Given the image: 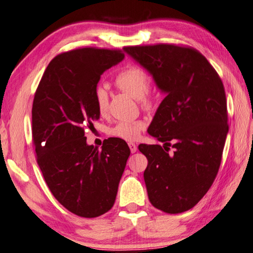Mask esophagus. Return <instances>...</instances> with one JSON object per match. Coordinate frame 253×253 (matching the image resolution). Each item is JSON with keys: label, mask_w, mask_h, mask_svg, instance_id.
Segmentation results:
<instances>
[{"label": "esophagus", "mask_w": 253, "mask_h": 253, "mask_svg": "<svg viewBox=\"0 0 253 253\" xmlns=\"http://www.w3.org/2000/svg\"><path fill=\"white\" fill-rule=\"evenodd\" d=\"M128 146H129V149H130V151H131L132 154L136 153V151H137V145L136 144H134V142H129V144H128Z\"/></svg>", "instance_id": "34e87169"}]
</instances>
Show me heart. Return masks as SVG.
Instances as JSON below:
<instances>
[{
    "label": "heart",
    "mask_w": 253,
    "mask_h": 253,
    "mask_svg": "<svg viewBox=\"0 0 253 253\" xmlns=\"http://www.w3.org/2000/svg\"><path fill=\"white\" fill-rule=\"evenodd\" d=\"M114 84L132 97L139 99L141 107L144 109L154 108L156 98L153 91L149 89L150 77L144 68L138 66H126L115 76ZM95 103L98 113L104 116L108 113L109 96L104 87H97L95 90ZM145 129V123L142 121H121L109 128L108 134L124 140L132 141L138 138L140 132Z\"/></svg>",
    "instance_id": "1"
}]
</instances>
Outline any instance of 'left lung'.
Masks as SVG:
<instances>
[{"mask_svg":"<svg viewBox=\"0 0 253 253\" xmlns=\"http://www.w3.org/2000/svg\"><path fill=\"white\" fill-rule=\"evenodd\" d=\"M167 94L148 128L160 145L140 144L144 179L155 208L180 213L199 203L221 164L229 130L226 91L212 65L186 45L124 47Z\"/></svg>","mask_w":253,"mask_h":253,"instance_id":"left-lung-1","label":"left lung"}]
</instances>
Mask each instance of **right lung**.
<instances>
[{"instance_id":"right-lung-1","label":"right lung","mask_w":253,"mask_h":253,"mask_svg":"<svg viewBox=\"0 0 253 253\" xmlns=\"http://www.w3.org/2000/svg\"><path fill=\"white\" fill-rule=\"evenodd\" d=\"M124 56L122 49L96 47L58 54L34 95L32 138L41 171L58 203L83 218L112 209L130 155L121 138L104 140L98 149L85 137L99 119L95 90L100 75Z\"/></svg>"}]
</instances>
